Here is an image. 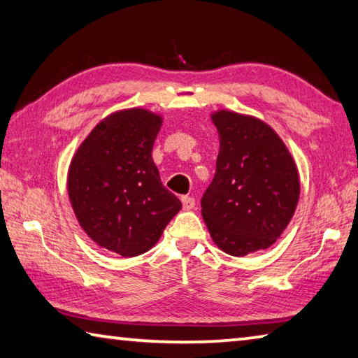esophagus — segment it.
Here are the masks:
<instances>
[{
    "label": "esophagus",
    "mask_w": 358,
    "mask_h": 358,
    "mask_svg": "<svg viewBox=\"0 0 358 358\" xmlns=\"http://www.w3.org/2000/svg\"><path fill=\"white\" fill-rule=\"evenodd\" d=\"M181 203H183V210L189 211V210H192L194 206H196V200H194L189 196H183V197H181Z\"/></svg>",
    "instance_id": "34e87169"
}]
</instances>
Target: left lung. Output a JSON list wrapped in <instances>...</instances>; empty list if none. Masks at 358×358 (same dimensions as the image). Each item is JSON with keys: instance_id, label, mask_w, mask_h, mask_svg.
Masks as SVG:
<instances>
[{"instance_id": "8db88e82", "label": "left lung", "mask_w": 358, "mask_h": 358, "mask_svg": "<svg viewBox=\"0 0 358 358\" xmlns=\"http://www.w3.org/2000/svg\"><path fill=\"white\" fill-rule=\"evenodd\" d=\"M219 133L216 175L201 199L214 244L233 257L274 244L294 216L301 180L274 128L229 109L211 113Z\"/></svg>"}]
</instances>
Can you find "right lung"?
Masks as SVG:
<instances>
[{
  "instance_id": "obj_1",
  "label": "right lung",
  "mask_w": 358,
  "mask_h": 358,
  "mask_svg": "<svg viewBox=\"0 0 358 358\" xmlns=\"http://www.w3.org/2000/svg\"><path fill=\"white\" fill-rule=\"evenodd\" d=\"M161 125L162 115L145 108L115 111L96 123L69 166L78 224L96 245L125 258L150 250L181 210L152 158Z\"/></svg>"
}]
</instances>
